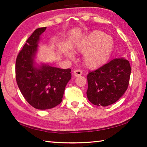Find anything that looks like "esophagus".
<instances>
[{"label":"esophagus","instance_id":"34e87169","mask_svg":"<svg viewBox=\"0 0 147 147\" xmlns=\"http://www.w3.org/2000/svg\"><path fill=\"white\" fill-rule=\"evenodd\" d=\"M74 76L76 77H78V76H80L81 75H82V71L81 70H80V69H76L75 71H74Z\"/></svg>","mask_w":147,"mask_h":147}]
</instances>
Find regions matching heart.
<instances>
[{"instance_id": "heart-1", "label": "heart", "mask_w": 147, "mask_h": 147, "mask_svg": "<svg viewBox=\"0 0 147 147\" xmlns=\"http://www.w3.org/2000/svg\"><path fill=\"white\" fill-rule=\"evenodd\" d=\"M113 48L112 37L100 30H94L84 35L75 45L76 51L84 53V64L91 69L102 65L110 56ZM66 55L69 58L73 56L69 51L67 52Z\"/></svg>"}]
</instances>
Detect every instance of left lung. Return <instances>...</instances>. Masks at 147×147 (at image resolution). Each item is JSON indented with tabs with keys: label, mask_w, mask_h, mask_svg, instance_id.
Listing matches in <instances>:
<instances>
[{
	"label": "left lung",
	"mask_w": 147,
	"mask_h": 147,
	"mask_svg": "<svg viewBox=\"0 0 147 147\" xmlns=\"http://www.w3.org/2000/svg\"><path fill=\"white\" fill-rule=\"evenodd\" d=\"M131 67L127 59L115 58L88 74L87 96L94 105L116 102L128 88Z\"/></svg>",
	"instance_id": "1"
}]
</instances>
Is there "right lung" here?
Masks as SVG:
<instances>
[{"label": "right lung", "instance_id": "right-lung-1", "mask_svg": "<svg viewBox=\"0 0 147 147\" xmlns=\"http://www.w3.org/2000/svg\"><path fill=\"white\" fill-rule=\"evenodd\" d=\"M47 27L36 29L17 57V84L26 100L34 108L47 109L60 104L71 69H63L42 63L37 66L34 58L40 36Z\"/></svg>", "mask_w": 147, "mask_h": 147}]
</instances>
